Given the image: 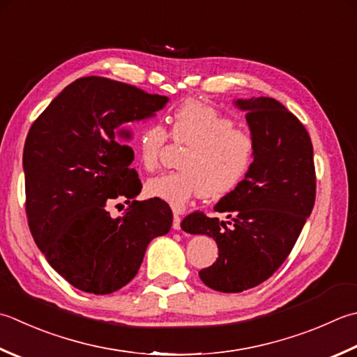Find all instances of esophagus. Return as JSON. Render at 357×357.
<instances>
[{
	"mask_svg": "<svg viewBox=\"0 0 357 357\" xmlns=\"http://www.w3.org/2000/svg\"><path fill=\"white\" fill-rule=\"evenodd\" d=\"M173 229L174 230H179L181 229V216L176 212H174V216H173Z\"/></svg>",
	"mask_w": 357,
	"mask_h": 357,
	"instance_id": "obj_1",
	"label": "esophagus"
}]
</instances>
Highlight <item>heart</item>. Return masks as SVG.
Listing matches in <instances>:
<instances>
[{
  "mask_svg": "<svg viewBox=\"0 0 357 357\" xmlns=\"http://www.w3.org/2000/svg\"><path fill=\"white\" fill-rule=\"evenodd\" d=\"M187 145L181 170L146 181V197L162 199L183 211L195 197L221 199L243 185L257 158V142L249 131L236 128L230 117L199 102H185L172 116L167 132L159 122L136 131L135 150L145 170H156L169 141Z\"/></svg>",
  "mask_w": 357,
  "mask_h": 357,
  "instance_id": "heart-1",
  "label": "heart"
}]
</instances>
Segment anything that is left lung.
<instances>
[{
  "mask_svg": "<svg viewBox=\"0 0 357 357\" xmlns=\"http://www.w3.org/2000/svg\"><path fill=\"white\" fill-rule=\"evenodd\" d=\"M235 105L246 111L257 142L252 172L215 206L229 221L197 211L181 222L185 232L218 244V258L199 277L220 292H243L268 280L291 254L316 202L312 144L303 123L271 97Z\"/></svg>",
  "mask_w": 357,
  "mask_h": 357,
  "instance_id": "8db88e82",
  "label": "left lung"
}]
</instances>
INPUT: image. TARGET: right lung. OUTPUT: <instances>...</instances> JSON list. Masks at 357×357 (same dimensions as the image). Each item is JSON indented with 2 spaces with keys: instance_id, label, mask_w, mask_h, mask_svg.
<instances>
[{
  "instance_id": "add662e5",
  "label": "right lung",
  "mask_w": 357,
  "mask_h": 357,
  "mask_svg": "<svg viewBox=\"0 0 357 357\" xmlns=\"http://www.w3.org/2000/svg\"><path fill=\"white\" fill-rule=\"evenodd\" d=\"M165 96L107 77H82L47 105L27 132L26 215L47 263L89 294H111L136 277L149 243L169 234L170 206L136 201L130 123L150 117ZM127 199L113 219L107 207Z\"/></svg>"
}]
</instances>
